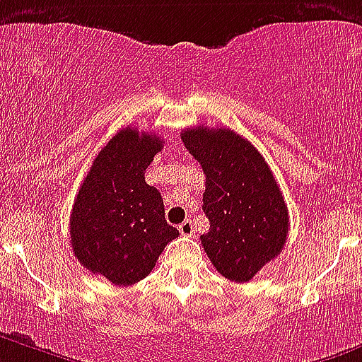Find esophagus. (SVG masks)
Listing matches in <instances>:
<instances>
[{"label":"esophagus","mask_w":362,"mask_h":362,"mask_svg":"<svg viewBox=\"0 0 362 362\" xmlns=\"http://www.w3.org/2000/svg\"><path fill=\"white\" fill-rule=\"evenodd\" d=\"M178 230H180V233L184 234V236H193V234H194L193 221L185 220L184 223H180V226H178Z\"/></svg>","instance_id":"34e87169"}]
</instances>
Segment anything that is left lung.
<instances>
[{"label": "left lung", "instance_id": "1", "mask_svg": "<svg viewBox=\"0 0 362 362\" xmlns=\"http://www.w3.org/2000/svg\"><path fill=\"white\" fill-rule=\"evenodd\" d=\"M182 141L205 175L204 250L221 276L247 283L281 252L288 236L278 182L262 153L233 129L187 128Z\"/></svg>", "mask_w": 362, "mask_h": 362}]
</instances>
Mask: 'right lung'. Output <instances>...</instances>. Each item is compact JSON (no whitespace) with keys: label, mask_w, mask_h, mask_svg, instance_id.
<instances>
[{"label":"right lung","mask_w":362,"mask_h":362,"mask_svg":"<svg viewBox=\"0 0 362 362\" xmlns=\"http://www.w3.org/2000/svg\"><path fill=\"white\" fill-rule=\"evenodd\" d=\"M162 139L120 129L100 149L81 184L70 216V245L81 265L113 285L149 274L178 230L165 221L164 200L144 173Z\"/></svg>","instance_id":"add662e5"}]
</instances>
